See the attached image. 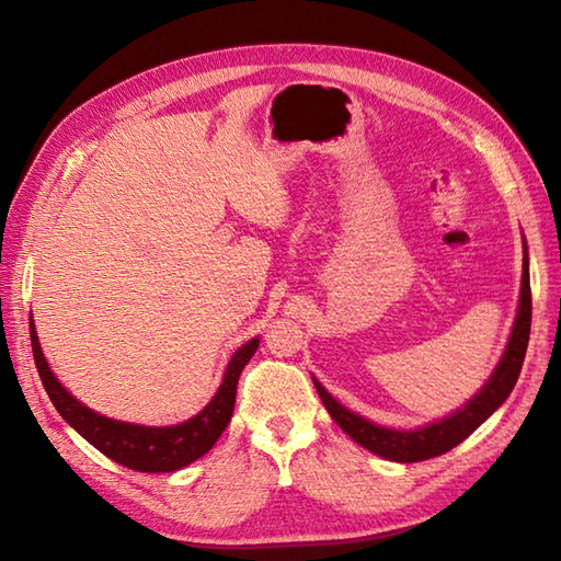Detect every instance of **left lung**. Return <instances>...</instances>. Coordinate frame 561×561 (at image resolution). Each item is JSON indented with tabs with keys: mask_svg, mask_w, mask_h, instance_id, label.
Listing matches in <instances>:
<instances>
[{
	"mask_svg": "<svg viewBox=\"0 0 561 561\" xmlns=\"http://www.w3.org/2000/svg\"><path fill=\"white\" fill-rule=\"evenodd\" d=\"M530 318H533V299H530V274H528V250L523 257V284H520V304L516 313L514 332H511L506 352L502 362L494 368L492 378L486 386L474 396L462 410L446 416L436 424H428L416 432H396V428H386L371 424L364 416L350 412L347 408L330 396V392L313 378V386L318 390L320 400H323L325 410L332 420L337 422L342 432H347L356 444L368 448L380 458L396 460V462H420L436 456H444L450 448L462 444L474 428H478L486 416H490L499 404H502L511 390H514L523 359H526L528 337H530Z\"/></svg>",
	"mask_w": 561,
	"mask_h": 561,
	"instance_id": "left-lung-1",
	"label": "left lung"
}]
</instances>
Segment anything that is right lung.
I'll return each mask as SVG.
<instances>
[{"label":"right lung","instance_id":"right-lung-1","mask_svg":"<svg viewBox=\"0 0 561 561\" xmlns=\"http://www.w3.org/2000/svg\"><path fill=\"white\" fill-rule=\"evenodd\" d=\"M257 344L260 340H250L231 356L217 396H214L207 408L195 414L193 420L175 426H139L108 420V416L96 414L93 410L83 408L77 398H71L50 371V366H47L31 320V347L35 368H38L43 388L47 392V398L53 400L55 410L62 414L65 422L69 426H75L93 448H99L103 456H108L111 460L121 462L123 468L137 472L181 470L185 465L205 456V453L217 444V438L221 436L226 424L231 422L238 378H241V371L250 362V356L255 354Z\"/></svg>","mask_w":561,"mask_h":561}]
</instances>
